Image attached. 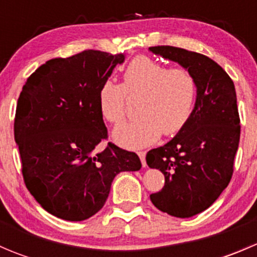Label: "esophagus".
<instances>
[{"mask_svg":"<svg viewBox=\"0 0 257 257\" xmlns=\"http://www.w3.org/2000/svg\"><path fill=\"white\" fill-rule=\"evenodd\" d=\"M145 154H147V153H145V152H138V155H139V158H141L142 165H143L144 168L147 167V162H145Z\"/></svg>","mask_w":257,"mask_h":257,"instance_id":"1","label":"esophagus"}]
</instances>
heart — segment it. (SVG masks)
Returning <instances> with one entry per match:
<instances>
[{
  "mask_svg": "<svg viewBox=\"0 0 257 257\" xmlns=\"http://www.w3.org/2000/svg\"><path fill=\"white\" fill-rule=\"evenodd\" d=\"M126 95H142L139 116L113 131L116 144L129 149L147 147L164 136H174L185 126L194 110L196 82L186 68H169L147 56L134 58L123 73V83L105 80L98 92L103 118L118 124L125 116Z\"/></svg>",
  "mask_w": 257,
  "mask_h": 257,
  "instance_id": "1",
  "label": "heart"
}]
</instances>
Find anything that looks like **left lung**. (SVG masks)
<instances>
[{
  "mask_svg": "<svg viewBox=\"0 0 257 257\" xmlns=\"http://www.w3.org/2000/svg\"><path fill=\"white\" fill-rule=\"evenodd\" d=\"M150 52L177 62L196 82L193 114L165 145L147 153L149 168L164 174V188L150 195L155 208L175 217L204 211L229 185L240 141L235 85L209 57L196 52L155 46Z\"/></svg>",
  "mask_w": 257,
  "mask_h": 257,
  "instance_id": "left-lung-1",
  "label": "left lung"
}]
</instances>
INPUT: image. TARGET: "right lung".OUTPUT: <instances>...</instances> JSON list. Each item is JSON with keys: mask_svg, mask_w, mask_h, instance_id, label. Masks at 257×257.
<instances>
[{"mask_svg": "<svg viewBox=\"0 0 257 257\" xmlns=\"http://www.w3.org/2000/svg\"><path fill=\"white\" fill-rule=\"evenodd\" d=\"M124 54L83 51L49 59L23 85L15 118L26 186L46 211L82 221L105 204L114 177L137 172L141 159L108 138L98 92Z\"/></svg>", "mask_w": 257, "mask_h": 257, "instance_id": "obj_1", "label": "right lung"}]
</instances>
